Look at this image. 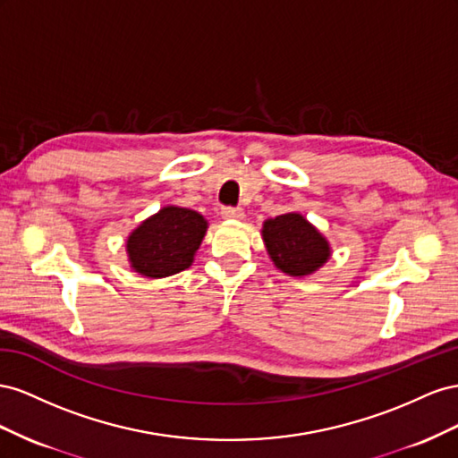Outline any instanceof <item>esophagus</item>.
Returning a JSON list of instances; mask_svg holds the SVG:
<instances>
[{"instance_id":"34e87169","label":"esophagus","mask_w":458,"mask_h":458,"mask_svg":"<svg viewBox=\"0 0 458 458\" xmlns=\"http://www.w3.org/2000/svg\"><path fill=\"white\" fill-rule=\"evenodd\" d=\"M220 215H222V218H226V220H242L243 218V211H242V208H236V207H225L220 211Z\"/></svg>"}]
</instances>
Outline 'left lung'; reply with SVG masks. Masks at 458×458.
<instances>
[{
	"label": "left lung",
	"mask_w": 458,
	"mask_h": 458,
	"mask_svg": "<svg viewBox=\"0 0 458 458\" xmlns=\"http://www.w3.org/2000/svg\"><path fill=\"white\" fill-rule=\"evenodd\" d=\"M260 236L274 267L287 276H310L332 257L330 242L301 213H285L265 220Z\"/></svg>",
	"instance_id": "8db88e82"
}]
</instances>
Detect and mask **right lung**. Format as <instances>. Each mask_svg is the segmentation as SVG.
Masks as SVG:
<instances>
[{"label": "right lung", "mask_w": 458, "mask_h": 458, "mask_svg": "<svg viewBox=\"0 0 458 458\" xmlns=\"http://www.w3.org/2000/svg\"><path fill=\"white\" fill-rule=\"evenodd\" d=\"M208 228L207 218L186 207L165 205L128 233L130 268L159 280L191 267Z\"/></svg>", "instance_id": "obj_1"}]
</instances>
